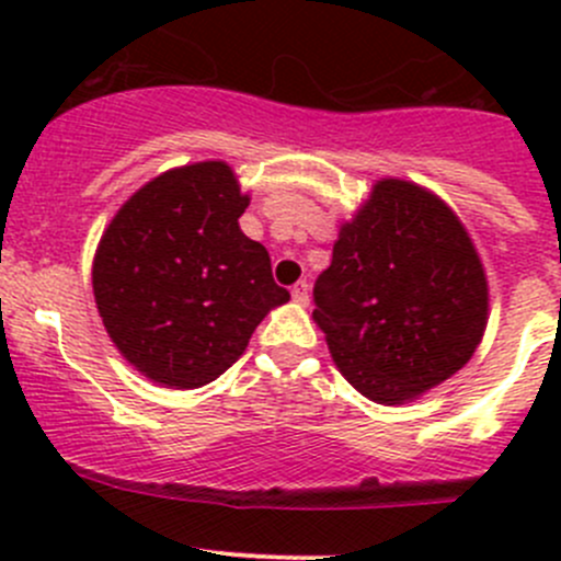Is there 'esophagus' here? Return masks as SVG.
<instances>
[{
	"instance_id": "obj_1",
	"label": "esophagus",
	"mask_w": 561,
	"mask_h": 561,
	"mask_svg": "<svg viewBox=\"0 0 561 561\" xmlns=\"http://www.w3.org/2000/svg\"><path fill=\"white\" fill-rule=\"evenodd\" d=\"M293 298H296L298 304H307L309 301V282L301 279L293 285Z\"/></svg>"
}]
</instances>
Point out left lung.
<instances>
[{"label": "left lung", "instance_id": "obj_1", "mask_svg": "<svg viewBox=\"0 0 561 561\" xmlns=\"http://www.w3.org/2000/svg\"><path fill=\"white\" fill-rule=\"evenodd\" d=\"M485 320L483 263L456 214L412 181H377L314 282V322L350 386L412 401L472 358Z\"/></svg>", "mask_w": 561, "mask_h": 561}]
</instances>
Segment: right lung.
<instances>
[{
    "instance_id": "right-lung-1",
    "label": "right lung",
    "mask_w": 561,
    "mask_h": 561,
    "mask_svg": "<svg viewBox=\"0 0 561 561\" xmlns=\"http://www.w3.org/2000/svg\"><path fill=\"white\" fill-rule=\"evenodd\" d=\"M249 206L225 162L173 168L116 211L94 254L107 336L149 380L201 388L241 358L271 307L290 298L247 239Z\"/></svg>"
}]
</instances>
